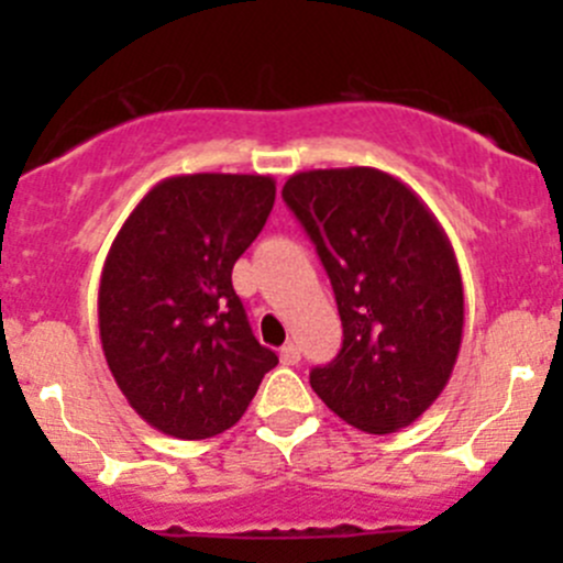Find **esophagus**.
<instances>
[{"mask_svg":"<svg viewBox=\"0 0 563 563\" xmlns=\"http://www.w3.org/2000/svg\"><path fill=\"white\" fill-rule=\"evenodd\" d=\"M302 354H299V345L297 343H286L280 349V362L283 365H299Z\"/></svg>","mask_w":563,"mask_h":563,"instance_id":"1","label":"esophagus"}]
</instances>
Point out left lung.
<instances>
[{"mask_svg": "<svg viewBox=\"0 0 563 563\" xmlns=\"http://www.w3.org/2000/svg\"><path fill=\"white\" fill-rule=\"evenodd\" d=\"M332 280L343 349L310 387L343 422L387 435L441 395L463 340L455 250L422 198L378 168H316L283 187Z\"/></svg>", "mask_w": 563, "mask_h": 563, "instance_id": "left-lung-1", "label": "left lung"}]
</instances>
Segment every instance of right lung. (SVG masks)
<instances>
[{"instance_id":"1","label":"right lung","mask_w":563,"mask_h":563,"mask_svg":"<svg viewBox=\"0 0 563 563\" xmlns=\"http://www.w3.org/2000/svg\"><path fill=\"white\" fill-rule=\"evenodd\" d=\"M272 203V176H168L108 250L98 294L108 371L161 433L201 441L234 428L277 365L231 286Z\"/></svg>"}]
</instances>
